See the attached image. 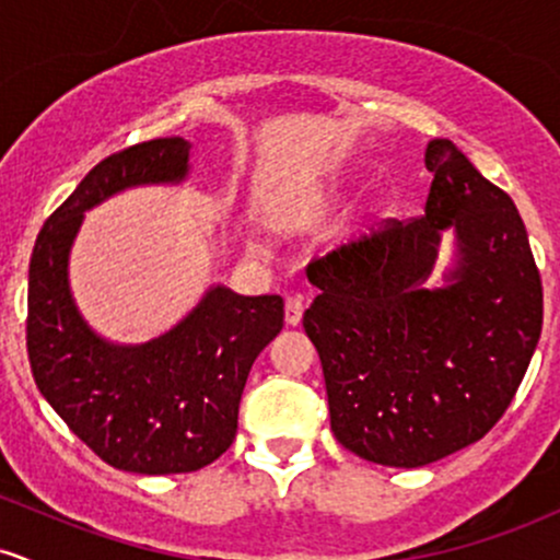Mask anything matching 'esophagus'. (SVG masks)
I'll use <instances>...</instances> for the list:
<instances>
[{
	"label": "esophagus",
	"mask_w": 560,
	"mask_h": 560,
	"mask_svg": "<svg viewBox=\"0 0 560 560\" xmlns=\"http://www.w3.org/2000/svg\"><path fill=\"white\" fill-rule=\"evenodd\" d=\"M302 311H305V300L300 294H289L284 300V320L287 326H298L302 320Z\"/></svg>",
	"instance_id": "obj_1"
}]
</instances>
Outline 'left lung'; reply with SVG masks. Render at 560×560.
<instances>
[{
	"label": "left lung",
	"mask_w": 560,
	"mask_h": 560,
	"mask_svg": "<svg viewBox=\"0 0 560 560\" xmlns=\"http://www.w3.org/2000/svg\"><path fill=\"white\" fill-rule=\"evenodd\" d=\"M421 218L342 244L307 266L302 316L324 365L331 432L371 464L419 468L479 442L516 395L542 331V281L513 199L450 139ZM459 260L427 290L441 231Z\"/></svg>",
	"instance_id": "obj_1"
}]
</instances>
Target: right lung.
I'll return each mask as SVG.
<instances>
[{"mask_svg":"<svg viewBox=\"0 0 560 560\" xmlns=\"http://www.w3.org/2000/svg\"><path fill=\"white\" fill-rule=\"evenodd\" d=\"M182 137L126 147L96 163L52 215L31 255L25 345L36 387L70 432L120 471L189 474L231 447L255 358L284 326L279 294L213 287L168 334L113 345L89 329L68 287V253L83 213L139 184H178Z\"/></svg>","mask_w":560,"mask_h":560,"instance_id":"right-lung-1","label":"right lung"}]
</instances>
